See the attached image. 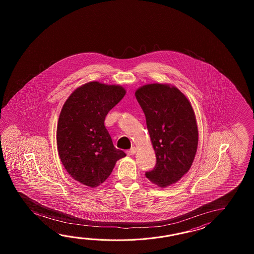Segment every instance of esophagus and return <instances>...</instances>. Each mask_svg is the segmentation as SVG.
Segmentation results:
<instances>
[{
  "label": "esophagus",
  "mask_w": 254,
  "mask_h": 254,
  "mask_svg": "<svg viewBox=\"0 0 254 254\" xmlns=\"http://www.w3.org/2000/svg\"><path fill=\"white\" fill-rule=\"evenodd\" d=\"M136 151H137V150H136V148H135V147H132L131 149H129V150H128L126 152H127V154H128V155H133V154H135Z\"/></svg>",
  "instance_id": "1"
}]
</instances>
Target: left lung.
Instances as JSON below:
<instances>
[{"mask_svg": "<svg viewBox=\"0 0 254 254\" xmlns=\"http://www.w3.org/2000/svg\"><path fill=\"white\" fill-rule=\"evenodd\" d=\"M135 96L145 114L156 164L146 178L160 187L175 184L190 170L198 146V128L188 99L175 87L153 83Z\"/></svg>", "mask_w": 254, "mask_h": 254, "instance_id": "8db88e82", "label": "left lung"}]
</instances>
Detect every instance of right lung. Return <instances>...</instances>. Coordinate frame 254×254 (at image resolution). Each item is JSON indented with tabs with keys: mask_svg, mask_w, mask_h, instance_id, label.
I'll return each mask as SVG.
<instances>
[{
	"mask_svg": "<svg viewBox=\"0 0 254 254\" xmlns=\"http://www.w3.org/2000/svg\"><path fill=\"white\" fill-rule=\"evenodd\" d=\"M125 89L92 81L76 89L65 102L57 126L61 161L72 178L97 187L126 156L116 149L104 126L109 112L125 97Z\"/></svg>",
	"mask_w": 254,
	"mask_h": 254,
	"instance_id": "right-lung-1",
	"label": "right lung"
}]
</instances>
